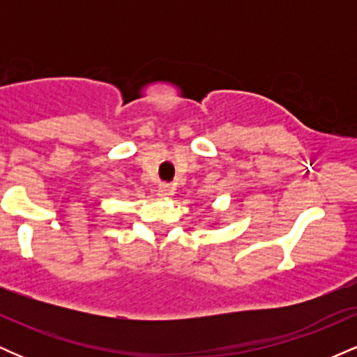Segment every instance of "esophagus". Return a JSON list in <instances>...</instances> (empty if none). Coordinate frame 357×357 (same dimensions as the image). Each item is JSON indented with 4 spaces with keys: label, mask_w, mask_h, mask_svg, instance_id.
<instances>
[{
    "label": "esophagus",
    "mask_w": 357,
    "mask_h": 357,
    "mask_svg": "<svg viewBox=\"0 0 357 357\" xmlns=\"http://www.w3.org/2000/svg\"><path fill=\"white\" fill-rule=\"evenodd\" d=\"M173 192H174V190H173V186H171V184H167V183L159 184L158 195L161 196V198H169V196L173 195Z\"/></svg>",
    "instance_id": "esophagus-1"
}]
</instances>
